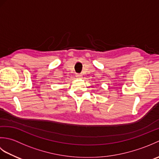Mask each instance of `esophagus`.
Here are the masks:
<instances>
[{
    "mask_svg": "<svg viewBox=\"0 0 159 159\" xmlns=\"http://www.w3.org/2000/svg\"><path fill=\"white\" fill-rule=\"evenodd\" d=\"M76 77L77 78V79H81V78H82V74H76Z\"/></svg>",
    "mask_w": 159,
    "mask_h": 159,
    "instance_id": "34e87169",
    "label": "esophagus"
}]
</instances>
